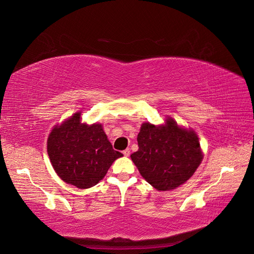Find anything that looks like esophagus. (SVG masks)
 Here are the masks:
<instances>
[{
  "mask_svg": "<svg viewBox=\"0 0 254 254\" xmlns=\"http://www.w3.org/2000/svg\"><path fill=\"white\" fill-rule=\"evenodd\" d=\"M123 155H125L126 157L129 156V149H128V148H127L126 150H123Z\"/></svg>",
  "mask_w": 254,
  "mask_h": 254,
  "instance_id": "obj_1",
  "label": "esophagus"
}]
</instances>
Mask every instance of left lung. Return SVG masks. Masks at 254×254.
I'll list each match as a JSON object with an SVG mask.
<instances>
[{"label": "left lung", "instance_id": "obj_1", "mask_svg": "<svg viewBox=\"0 0 254 254\" xmlns=\"http://www.w3.org/2000/svg\"><path fill=\"white\" fill-rule=\"evenodd\" d=\"M166 125L143 123L138 150L131 155L140 175L158 190H171L190 180L202 161L197 134L168 118Z\"/></svg>", "mask_w": 254, "mask_h": 254}]
</instances>
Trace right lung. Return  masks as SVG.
I'll list each match as a JSON object with an SVG mask.
<instances>
[{"label": "right lung", "instance_id": "right-lung-1", "mask_svg": "<svg viewBox=\"0 0 254 254\" xmlns=\"http://www.w3.org/2000/svg\"><path fill=\"white\" fill-rule=\"evenodd\" d=\"M75 113L52 129L47 139V154L60 178L80 190L95 186L104 179L121 152L113 148L102 125L81 123Z\"/></svg>", "mask_w": 254, "mask_h": 254}]
</instances>
